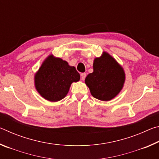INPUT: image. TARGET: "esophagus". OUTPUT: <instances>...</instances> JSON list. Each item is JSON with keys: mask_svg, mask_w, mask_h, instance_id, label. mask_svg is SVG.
Segmentation results:
<instances>
[{"mask_svg": "<svg viewBox=\"0 0 159 159\" xmlns=\"http://www.w3.org/2000/svg\"><path fill=\"white\" fill-rule=\"evenodd\" d=\"M86 77V74L85 73H82L80 74V79H81L82 80H84Z\"/></svg>", "mask_w": 159, "mask_h": 159, "instance_id": "1", "label": "esophagus"}]
</instances>
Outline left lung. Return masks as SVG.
Segmentation results:
<instances>
[{
  "mask_svg": "<svg viewBox=\"0 0 159 159\" xmlns=\"http://www.w3.org/2000/svg\"><path fill=\"white\" fill-rule=\"evenodd\" d=\"M125 80L124 69L108 52L104 51L93 61V72L86 76L85 83L91 95L101 101H109L123 89Z\"/></svg>",
  "mask_w": 159,
  "mask_h": 159,
  "instance_id": "8db88e82",
  "label": "left lung"
}]
</instances>
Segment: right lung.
Wrapping results in <instances>:
<instances>
[{
    "mask_svg": "<svg viewBox=\"0 0 159 159\" xmlns=\"http://www.w3.org/2000/svg\"><path fill=\"white\" fill-rule=\"evenodd\" d=\"M80 80V74L66 61L50 55L34 75L35 88L42 98L58 102L69 93L70 86Z\"/></svg>",
    "mask_w": 159,
    "mask_h": 159,
    "instance_id": "1",
    "label": "right lung"
}]
</instances>
